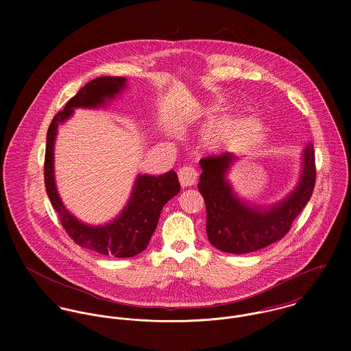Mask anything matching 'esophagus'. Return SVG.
<instances>
[{
    "label": "esophagus",
    "instance_id": "esophagus-1",
    "mask_svg": "<svg viewBox=\"0 0 351 351\" xmlns=\"http://www.w3.org/2000/svg\"><path fill=\"white\" fill-rule=\"evenodd\" d=\"M178 178H180V182L182 186H192L197 182L199 173L192 166H184L178 170Z\"/></svg>",
    "mask_w": 351,
    "mask_h": 351
}]
</instances>
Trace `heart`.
I'll list each match as a JSON object with an SVG mask.
<instances>
[{
  "label": "heart",
  "instance_id": "b5f03b06",
  "mask_svg": "<svg viewBox=\"0 0 351 351\" xmlns=\"http://www.w3.org/2000/svg\"><path fill=\"white\" fill-rule=\"evenodd\" d=\"M230 134H231V124L227 121H217L208 125L204 130L201 135V141L206 147L217 149L227 141Z\"/></svg>",
  "mask_w": 351,
  "mask_h": 351
}]
</instances>
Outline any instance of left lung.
<instances>
[{
    "mask_svg": "<svg viewBox=\"0 0 351 351\" xmlns=\"http://www.w3.org/2000/svg\"><path fill=\"white\" fill-rule=\"evenodd\" d=\"M235 159L231 152L202 158L197 188L206 206V235L210 245L224 252L246 254L263 249L289 232L315 188V152L313 146L305 147L299 186L285 200L262 210L239 200L226 181V173Z\"/></svg>",
    "mask_w": 351,
    "mask_h": 351,
    "instance_id": "1",
    "label": "left lung"
}]
</instances>
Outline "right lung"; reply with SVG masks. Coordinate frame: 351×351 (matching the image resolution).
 <instances>
[{"mask_svg": "<svg viewBox=\"0 0 351 351\" xmlns=\"http://www.w3.org/2000/svg\"><path fill=\"white\" fill-rule=\"evenodd\" d=\"M125 81L124 77H99L81 88L64 108L53 116L47 131L45 156L46 191L67 235L81 247L117 258H130L146 250L163 205L181 189L176 171L170 170L159 177L139 176L128 205L120 216L106 226L90 227L78 221L59 199L53 180V142L59 123L69 119L74 108H96L102 105L125 86Z\"/></svg>", "mask_w": 351, "mask_h": 351, "instance_id": "add662e5", "label": "right lung"}]
</instances>
